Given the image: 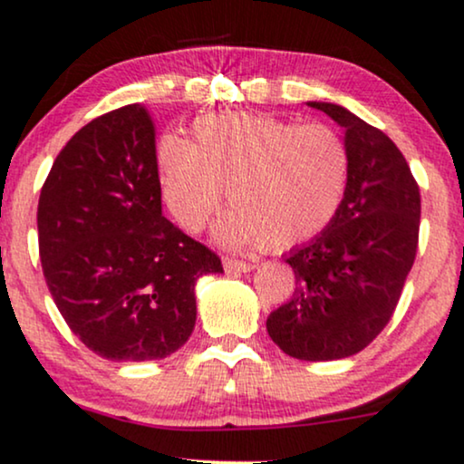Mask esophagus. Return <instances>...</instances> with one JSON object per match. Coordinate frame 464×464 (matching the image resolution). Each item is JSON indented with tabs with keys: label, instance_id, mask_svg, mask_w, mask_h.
<instances>
[{
	"label": "esophagus",
	"instance_id": "34e87169",
	"mask_svg": "<svg viewBox=\"0 0 464 464\" xmlns=\"http://www.w3.org/2000/svg\"><path fill=\"white\" fill-rule=\"evenodd\" d=\"M222 266L228 274H239V272H250V269L256 267V263H250V261H237V259H227L222 261Z\"/></svg>",
	"mask_w": 464,
	"mask_h": 464
}]
</instances>
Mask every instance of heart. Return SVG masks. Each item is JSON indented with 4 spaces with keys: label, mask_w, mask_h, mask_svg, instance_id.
Listing matches in <instances>:
<instances>
[{
    "label": "heart",
    "mask_w": 464,
    "mask_h": 464,
    "mask_svg": "<svg viewBox=\"0 0 464 464\" xmlns=\"http://www.w3.org/2000/svg\"><path fill=\"white\" fill-rule=\"evenodd\" d=\"M156 164L162 201L188 233L208 225L227 188L233 208L216 225L227 248L310 242L336 218L349 181L347 145L330 126L252 113L201 117L192 143L162 139Z\"/></svg>",
    "instance_id": "obj_1"
}]
</instances>
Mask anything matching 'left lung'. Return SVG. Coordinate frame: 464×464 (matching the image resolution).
Listing matches in <instances>:
<instances>
[{
    "label": "left lung",
    "mask_w": 464,
    "mask_h": 464,
    "mask_svg": "<svg viewBox=\"0 0 464 464\" xmlns=\"http://www.w3.org/2000/svg\"><path fill=\"white\" fill-rule=\"evenodd\" d=\"M344 130L349 181L336 218L285 261L291 300L267 316L269 338L306 362L343 360L379 336L418 252L420 188L388 134L334 102H308Z\"/></svg>",
    "instance_id": "left-lung-1"
}]
</instances>
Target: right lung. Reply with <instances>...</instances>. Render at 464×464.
Wrapping results in <instances>:
<instances>
[{"mask_svg": "<svg viewBox=\"0 0 464 464\" xmlns=\"http://www.w3.org/2000/svg\"><path fill=\"white\" fill-rule=\"evenodd\" d=\"M43 272L74 336L111 362L162 360L190 338L197 280L220 259L162 216L154 124L128 104L81 128L38 201Z\"/></svg>", "mask_w": 464, "mask_h": 464, "instance_id": "add662e5", "label": "right lung"}]
</instances>
